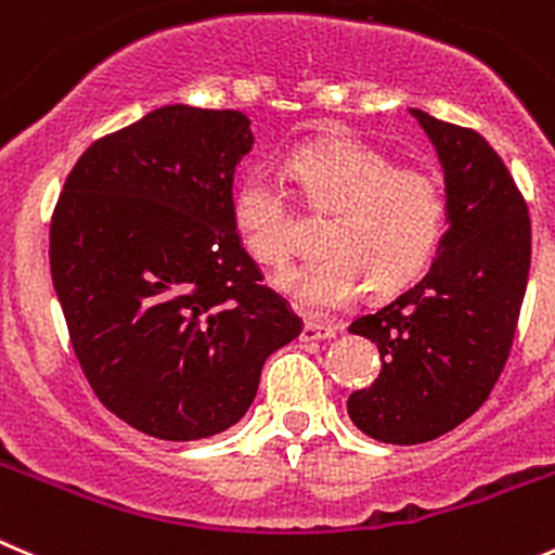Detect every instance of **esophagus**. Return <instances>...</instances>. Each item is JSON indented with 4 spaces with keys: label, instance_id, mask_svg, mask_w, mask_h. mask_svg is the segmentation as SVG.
<instances>
[{
    "label": "esophagus",
    "instance_id": "34e87169",
    "mask_svg": "<svg viewBox=\"0 0 555 555\" xmlns=\"http://www.w3.org/2000/svg\"><path fill=\"white\" fill-rule=\"evenodd\" d=\"M337 335V326L330 324V321H319V319H308L302 326V340H330V337Z\"/></svg>",
    "mask_w": 555,
    "mask_h": 555
}]
</instances>
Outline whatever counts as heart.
<instances>
[{
    "mask_svg": "<svg viewBox=\"0 0 555 555\" xmlns=\"http://www.w3.org/2000/svg\"><path fill=\"white\" fill-rule=\"evenodd\" d=\"M292 173L313 212H332L315 261L278 274V288L308 310H335L371 286L395 294L439 253L447 193L436 173L395 166L373 146L326 139L292 155ZM236 236L256 261L283 267L297 247V212L278 177L258 168L234 190Z\"/></svg>",
    "mask_w": 555,
    "mask_h": 555,
    "instance_id": "obj_1",
    "label": "heart"
}]
</instances>
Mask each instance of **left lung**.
Returning <instances> with one entry per match:
<instances>
[{"label": "left lung", "mask_w": 555, "mask_h": 555, "mask_svg": "<svg viewBox=\"0 0 555 555\" xmlns=\"http://www.w3.org/2000/svg\"><path fill=\"white\" fill-rule=\"evenodd\" d=\"M411 116L439 152L450 229L416 286L348 326L382 353V373L348 398V416L384 444L439 439L488 400L531 263L529 207L493 146L420 108Z\"/></svg>", "instance_id": "8db88e82"}]
</instances>
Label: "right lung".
<instances>
[{
	"label": "right lung",
	"mask_w": 555,
	"mask_h": 555,
	"mask_svg": "<svg viewBox=\"0 0 555 555\" xmlns=\"http://www.w3.org/2000/svg\"><path fill=\"white\" fill-rule=\"evenodd\" d=\"M240 111L163 105L94 141L51 218V278L100 403L166 441L245 416L272 351L302 332L236 236Z\"/></svg>",
	"instance_id": "right-lung-1"
}]
</instances>
